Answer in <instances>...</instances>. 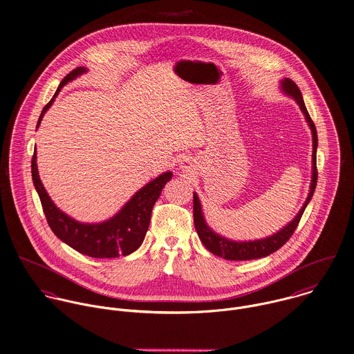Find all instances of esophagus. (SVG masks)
Wrapping results in <instances>:
<instances>
[{"label": "esophagus", "instance_id": "1", "mask_svg": "<svg viewBox=\"0 0 354 354\" xmlns=\"http://www.w3.org/2000/svg\"><path fill=\"white\" fill-rule=\"evenodd\" d=\"M179 167H180V169H182V171H185V172H190V171H192V168H193L192 160H190V158H183V160H180Z\"/></svg>", "mask_w": 354, "mask_h": 354}]
</instances>
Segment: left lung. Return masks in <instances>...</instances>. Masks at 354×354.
<instances>
[{"instance_id": "left-lung-1", "label": "left lung", "mask_w": 354, "mask_h": 354, "mask_svg": "<svg viewBox=\"0 0 354 354\" xmlns=\"http://www.w3.org/2000/svg\"><path fill=\"white\" fill-rule=\"evenodd\" d=\"M281 90L286 95L291 97L299 106L301 112L305 116V120L312 131V146H313V151H312V179H310V186H309V193L308 197L302 205V208L299 209V212L295 214V217L287 223L283 228H281L278 232L267 236V238H261V239H254V241H232L228 239L217 232H214L212 228L208 225L204 213H203V207H201V201L197 196V193H194L193 198H194V225L197 230V234L201 239V242L204 243V246L218 257H223L225 260H232V261H245V260H253V259H261V257H267L270 254H272L274 252L279 250L283 245L290 239V236L292 235V232L295 231L301 216L305 211V208L308 207L309 201L313 197L315 189H316V183H317V169H316V151H317V133H316V127L306 111L302 94L298 88V86L288 77H284L281 80Z\"/></svg>"}]
</instances>
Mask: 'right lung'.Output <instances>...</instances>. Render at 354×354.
I'll list each match as a JSON object with an SVG mask.
<instances>
[{"instance_id": "add662e5", "label": "right lung", "mask_w": 354, "mask_h": 354, "mask_svg": "<svg viewBox=\"0 0 354 354\" xmlns=\"http://www.w3.org/2000/svg\"><path fill=\"white\" fill-rule=\"evenodd\" d=\"M87 72L86 67H77L70 72L60 83L53 98L44 108L37 129L44 115L52 106L60 90L77 76ZM31 174L35 190L39 196L48 224L55 235L76 252L94 259H113L129 256L136 252L143 242L149 228L151 209L158 200L165 183L171 180L172 172L167 171L140 189L119 212L101 223H82L67 213L60 211L45 190L37 167V149L31 160Z\"/></svg>"}]
</instances>
